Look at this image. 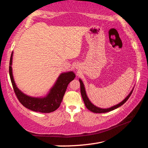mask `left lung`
Returning a JSON list of instances; mask_svg holds the SVG:
<instances>
[{"label": "left lung", "instance_id": "obj_1", "mask_svg": "<svg viewBox=\"0 0 148 148\" xmlns=\"http://www.w3.org/2000/svg\"><path fill=\"white\" fill-rule=\"evenodd\" d=\"M79 81L80 82V91H81V95H82V98H83V101L85 103V105H86V106L87 109L90 111L92 112H94V113H106V112H108L112 111V110H114L115 109L117 108H119L121 106V105L123 104L125 102H126V101L127 100L129 99V98L130 97H131V95L132 92V91H133V89L131 91V92L129 94L128 96H127L126 98H125L123 101L122 102H120L118 104L116 105V106H114L111 108H100L99 107H97L96 106H95L94 104H92L91 101H89L88 97L87 96V94H86V89H85V87H84V85L83 84V82L81 79H79Z\"/></svg>", "mask_w": 148, "mask_h": 148}]
</instances>
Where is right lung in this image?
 I'll return each mask as SVG.
<instances>
[{
	"label": "right lung",
	"instance_id": "add662e5",
	"mask_svg": "<svg viewBox=\"0 0 148 148\" xmlns=\"http://www.w3.org/2000/svg\"><path fill=\"white\" fill-rule=\"evenodd\" d=\"M12 56L13 52L12 53L10 60L9 74L14 91L19 101L27 108L34 112L50 113L56 110L61 105L69 84L76 77L74 72L72 71L64 72L60 75L56 83L50 89L49 92L46 97L42 98L31 97L22 92L15 84L12 69Z\"/></svg>",
	"mask_w": 148,
	"mask_h": 148
}]
</instances>
